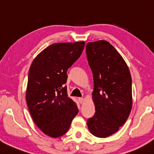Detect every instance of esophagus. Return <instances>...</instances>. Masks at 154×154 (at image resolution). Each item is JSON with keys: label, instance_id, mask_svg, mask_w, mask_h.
Returning <instances> with one entry per match:
<instances>
[{"label": "esophagus", "instance_id": "obj_1", "mask_svg": "<svg viewBox=\"0 0 154 154\" xmlns=\"http://www.w3.org/2000/svg\"><path fill=\"white\" fill-rule=\"evenodd\" d=\"M78 101H79L80 103H83V101H84V99L82 98V97H79V99H78Z\"/></svg>", "mask_w": 154, "mask_h": 154}]
</instances>
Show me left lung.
I'll return each instance as SVG.
<instances>
[{
	"label": "left lung",
	"mask_w": 154,
	"mask_h": 154,
	"mask_svg": "<svg viewBox=\"0 0 154 154\" xmlns=\"http://www.w3.org/2000/svg\"><path fill=\"white\" fill-rule=\"evenodd\" d=\"M86 53L93 73L95 109L87 127L95 137L105 138L118 131L130 114L131 77L124 59L109 42L87 43Z\"/></svg>",
	"instance_id": "1"
}]
</instances>
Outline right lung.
I'll list each match as a JSON object with an SVG mask.
<instances>
[{
    "instance_id": "1",
    "label": "right lung",
    "mask_w": 154,
    "mask_h": 154,
    "mask_svg": "<svg viewBox=\"0 0 154 154\" xmlns=\"http://www.w3.org/2000/svg\"><path fill=\"white\" fill-rule=\"evenodd\" d=\"M84 41L49 45L30 67L26 90L29 112L39 129L51 137L66 134L78 113L77 105L67 95V69L79 59Z\"/></svg>"
}]
</instances>
